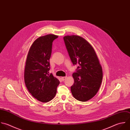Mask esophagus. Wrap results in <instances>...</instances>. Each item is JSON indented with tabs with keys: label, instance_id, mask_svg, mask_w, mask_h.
<instances>
[{
	"label": "esophagus",
	"instance_id": "34e87169",
	"mask_svg": "<svg viewBox=\"0 0 130 130\" xmlns=\"http://www.w3.org/2000/svg\"><path fill=\"white\" fill-rule=\"evenodd\" d=\"M66 78H67L66 76H63V77H61V79H62V80L64 81Z\"/></svg>",
	"mask_w": 130,
	"mask_h": 130
}]
</instances>
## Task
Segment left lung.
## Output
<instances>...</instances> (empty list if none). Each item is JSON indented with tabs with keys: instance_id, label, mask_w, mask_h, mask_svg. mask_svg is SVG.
Listing matches in <instances>:
<instances>
[{
	"instance_id": "1",
	"label": "left lung",
	"mask_w": 130,
	"mask_h": 130,
	"mask_svg": "<svg viewBox=\"0 0 130 130\" xmlns=\"http://www.w3.org/2000/svg\"><path fill=\"white\" fill-rule=\"evenodd\" d=\"M64 42L73 64L78 66L72 76L74 83L71 87L74 98L87 101L98 92L103 78L102 67L92 46L78 35L64 37Z\"/></svg>"
}]
</instances>
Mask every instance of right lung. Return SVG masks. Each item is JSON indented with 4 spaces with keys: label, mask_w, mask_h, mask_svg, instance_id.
<instances>
[{
    "label": "right lung",
    "mask_w": 130,
    "mask_h": 130,
    "mask_svg": "<svg viewBox=\"0 0 130 130\" xmlns=\"http://www.w3.org/2000/svg\"><path fill=\"white\" fill-rule=\"evenodd\" d=\"M58 37L54 34L38 37L31 46L26 61L25 85L33 97L44 103L55 97L60 84L56 77L49 73L52 44Z\"/></svg>",
    "instance_id": "1"
}]
</instances>
